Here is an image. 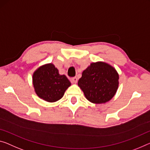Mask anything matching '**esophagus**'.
I'll use <instances>...</instances> for the list:
<instances>
[{
	"label": "esophagus",
	"mask_w": 150,
	"mask_h": 150,
	"mask_svg": "<svg viewBox=\"0 0 150 150\" xmlns=\"http://www.w3.org/2000/svg\"><path fill=\"white\" fill-rule=\"evenodd\" d=\"M77 81H78V79L76 77H73L72 79H71V82H72V83H76V82H77Z\"/></svg>",
	"instance_id": "esophagus-1"
}]
</instances>
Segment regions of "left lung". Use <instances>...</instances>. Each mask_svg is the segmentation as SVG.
<instances>
[{
	"mask_svg": "<svg viewBox=\"0 0 150 150\" xmlns=\"http://www.w3.org/2000/svg\"><path fill=\"white\" fill-rule=\"evenodd\" d=\"M78 84L91 103H105L116 93L119 74L114 68L105 62L92 63L83 71Z\"/></svg>",
	"mask_w": 150,
	"mask_h": 150,
	"instance_id": "8db88e82",
	"label": "left lung"
}]
</instances>
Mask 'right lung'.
<instances>
[{
	"label": "right lung",
	"mask_w": 150,
	"mask_h": 150,
	"mask_svg": "<svg viewBox=\"0 0 150 150\" xmlns=\"http://www.w3.org/2000/svg\"><path fill=\"white\" fill-rule=\"evenodd\" d=\"M33 83L39 97L47 102H56L64 96L70 82L65 75H60L54 64L39 68L33 76Z\"/></svg>",
	"instance_id": "1"
}]
</instances>
